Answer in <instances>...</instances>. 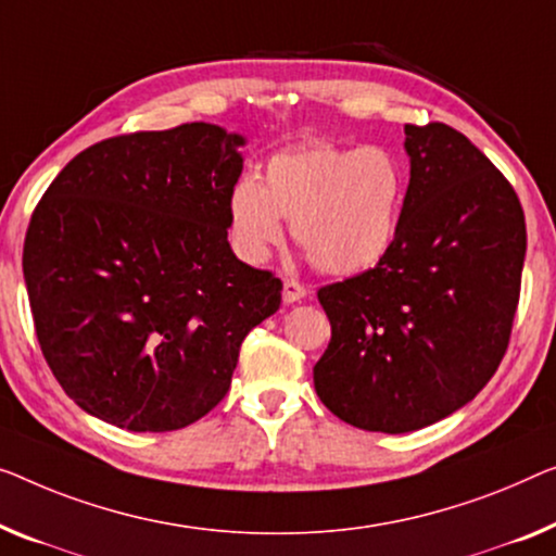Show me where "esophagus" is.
<instances>
[{"mask_svg":"<svg viewBox=\"0 0 556 556\" xmlns=\"http://www.w3.org/2000/svg\"><path fill=\"white\" fill-rule=\"evenodd\" d=\"M306 296V287L296 279H285V289H281V300L285 304H294Z\"/></svg>","mask_w":556,"mask_h":556,"instance_id":"1","label":"esophagus"}]
</instances>
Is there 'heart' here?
<instances>
[{
    "mask_svg": "<svg viewBox=\"0 0 556 556\" xmlns=\"http://www.w3.org/2000/svg\"><path fill=\"white\" fill-rule=\"evenodd\" d=\"M404 189L402 164L384 147L289 149L271 156L262 181L242 177L231 187V242L244 262L262 264L285 237V217L321 271L359 275L392 250Z\"/></svg>",
    "mask_w": 556,
    "mask_h": 556,
    "instance_id": "b5f03b06",
    "label": "heart"
}]
</instances>
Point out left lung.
Masks as SVG:
<instances>
[{"label": "left lung", "mask_w": 556, "mask_h": 556, "mask_svg": "<svg viewBox=\"0 0 556 556\" xmlns=\"http://www.w3.org/2000/svg\"><path fill=\"white\" fill-rule=\"evenodd\" d=\"M409 187L392 250L321 287L331 339L314 364L325 407L404 434L475 400L507 352L527 252L525 212L462 131L404 127Z\"/></svg>", "instance_id": "8db88e82"}]
</instances>
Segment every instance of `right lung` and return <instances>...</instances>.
Returning <instances> with one entry per match:
<instances>
[{
    "instance_id": "obj_1",
    "label": "right lung",
    "mask_w": 556,
    "mask_h": 556,
    "mask_svg": "<svg viewBox=\"0 0 556 556\" xmlns=\"http://www.w3.org/2000/svg\"><path fill=\"white\" fill-rule=\"evenodd\" d=\"M247 139L217 124L104 139L37 204L24 285L66 394L129 432H172L225 400L244 337L281 281L227 242Z\"/></svg>"
}]
</instances>
